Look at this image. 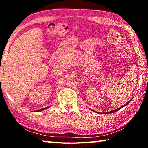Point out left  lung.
I'll return each mask as SVG.
<instances>
[{"instance_id":"obj_1","label":"left lung","mask_w":148,"mask_h":148,"mask_svg":"<svg viewBox=\"0 0 148 148\" xmlns=\"http://www.w3.org/2000/svg\"><path fill=\"white\" fill-rule=\"evenodd\" d=\"M129 101V102H130ZM129 102H128V103H126V104H125V105H123V106H121V107H120V108H117V109H116V110H112V111H110V112H108V113H114V112H117V111H118V110H119L120 109H121V108H122L123 107H124L125 106H126V105L127 104H128L129 103Z\"/></svg>"}]
</instances>
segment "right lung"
Returning a JSON list of instances; mask_svg holds the SVG:
<instances>
[{
    "instance_id": "obj_1",
    "label": "right lung",
    "mask_w": 148,
    "mask_h": 148,
    "mask_svg": "<svg viewBox=\"0 0 148 148\" xmlns=\"http://www.w3.org/2000/svg\"><path fill=\"white\" fill-rule=\"evenodd\" d=\"M47 108V107L46 108H42V109H40V110H36V112H40V111H42V110H44V109H46Z\"/></svg>"
}]
</instances>
